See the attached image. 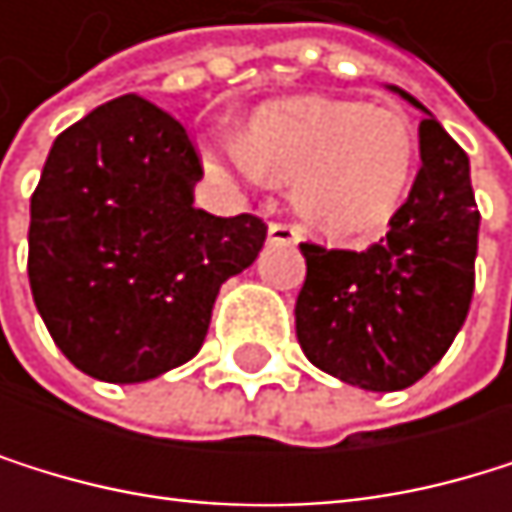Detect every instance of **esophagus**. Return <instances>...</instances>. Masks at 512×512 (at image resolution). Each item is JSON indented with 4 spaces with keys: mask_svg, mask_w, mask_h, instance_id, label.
<instances>
[{
    "mask_svg": "<svg viewBox=\"0 0 512 512\" xmlns=\"http://www.w3.org/2000/svg\"><path fill=\"white\" fill-rule=\"evenodd\" d=\"M270 242H279V245H298L301 242V230L291 227V224H270Z\"/></svg>",
    "mask_w": 512,
    "mask_h": 512,
    "instance_id": "obj_1",
    "label": "esophagus"
}]
</instances>
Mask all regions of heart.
Wrapping results in <instances>:
<instances>
[{
	"label": "heart",
	"mask_w": 512,
	"mask_h": 512,
	"mask_svg": "<svg viewBox=\"0 0 512 512\" xmlns=\"http://www.w3.org/2000/svg\"><path fill=\"white\" fill-rule=\"evenodd\" d=\"M415 128L396 107L301 94L251 113L227 162L245 178L291 181V205L331 236L381 230L415 171Z\"/></svg>",
	"instance_id": "b5f03b06"
}]
</instances>
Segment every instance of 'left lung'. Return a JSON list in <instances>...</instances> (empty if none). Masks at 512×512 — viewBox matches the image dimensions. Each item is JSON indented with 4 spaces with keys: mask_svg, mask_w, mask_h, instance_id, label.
<instances>
[{
    "mask_svg": "<svg viewBox=\"0 0 512 512\" xmlns=\"http://www.w3.org/2000/svg\"><path fill=\"white\" fill-rule=\"evenodd\" d=\"M387 88L424 113L418 178L378 245H301L307 279L294 304L304 356L371 393L405 390L445 356L473 301L479 245L467 153L418 97Z\"/></svg>",
    "mask_w": 512,
    "mask_h": 512,
    "instance_id": "8db88e82",
    "label": "left lung"
}]
</instances>
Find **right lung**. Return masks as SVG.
<instances>
[{
    "instance_id": "obj_1",
    "label": "right lung",
    "mask_w": 512,
    "mask_h": 512,
    "mask_svg": "<svg viewBox=\"0 0 512 512\" xmlns=\"http://www.w3.org/2000/svg\"><path fill=\"white\" fill-rule=\"evenodd\" d=\"M199 156L178 119L116 97L54 137L30 199V288L61 353L88 378L144 384L190 362L221 285L267 227L193 205Z\"/></svg>"
}]
</instances>
